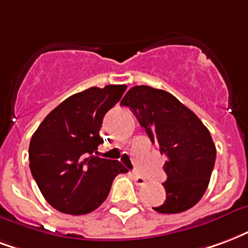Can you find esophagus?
<instances>
[{
    "label": "esophagus",
    "mask_w": 248,
    "mask_h": 248,
    "mask_svg": "<svg viewBox=\"0 0 248 248\" xmlns=\"http://www.w3.org/2000/svg\"><path fill=\"white\" fill-rule=\"evenodd\" d=\"M133 179H134V181H135V184L139 185V186H140V185L146 184V179H144L143 176L138 175V173H133Z\"/></svg>",
    "instance_id": "obj_1"
}]
</instances>
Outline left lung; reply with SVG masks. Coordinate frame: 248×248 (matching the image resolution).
Listing matches in <instances>:
<instances>
[{
	"mask_svg": "<svg viewBox=\"0 0 248 248\" xmlns=\"http://www.w3.org/2000/svg\"><path fill=\"white\" fill-rule=\"evenodd\" d=\"M121 105L129 106L151 142L168 157L163 167L166 201L154 210L175 214L194 206L208 188L217 155L209 130L192 110L161 89L133 87Z\"/></svg>",
	"mask_w": 248,
	"mask_h": 248,
	"instance_id": "obj_1",
	"label": "left lung"
}]
</instances>
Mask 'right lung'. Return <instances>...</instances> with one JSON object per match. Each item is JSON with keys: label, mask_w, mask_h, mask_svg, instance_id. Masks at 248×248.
<instances>
[{"label": "right lung", "mask_w": 248, "mask_h": 248, "mask_svg": "<svg viewBox=\"0 0 248 248\" xmlns=\"http://www.w3.org/2000/svg\"><path fill=\"white\" fill-rule=\"evenodd\" d=\"M126 85L92 87L68 97L32 135L30 170L46 201L65 214L81 216L104 202L111 183L127 170L98 156L102 119L121 100Z\"/></svg>", "instance_id": "obj_1"}]
</instances>
